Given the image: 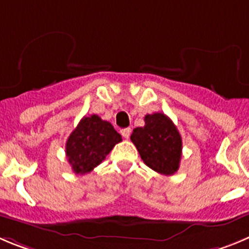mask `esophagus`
I'll return each mask as SVG.
<instances>
[{
	"label": "esophagus",
	"instance_id": "obj_1",
	"mask_svg": "<svg viewBox=\"0 0 249 249\" xmlns=\"http://www.w3.org/2000/svg\"><path fill=\"white\" fill-rule=\"evenodd\" d=\"M120 132H122L123 138H124V139H129L130 138V134H131V129H130V127H126V129H123Z\"/></svg>",
	"mask_w": 249,
	"mask_h": 249
}]
</instances>
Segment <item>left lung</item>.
Returning <instances> with one entry per match:
<instances>
[{"label": "left lung", "instance_id": "left-lung-1", "mask_svg": "<svg viewBox=\"0 0 249 249\" xmlns=\"http://www.w3.org/2000/svg\"><path fill=\"white\" fill-rule=\"evenodd\" d=\"M130 139L151 169L164 176H172L178 171L182 157V138L167 115L147 114L145 126L135 127Z\"/></svg>", "mask_w": 249, "mask_h": 249}]
</instances>
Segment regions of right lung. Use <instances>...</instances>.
Segmentation results:
<instances>
[{"label":"right lung","mask_w":249,"mask_h":249,"mask_svg":"<svg viewBox=\"0 0 249 249\" xmlns=\"http://www.w3.org/2000/svg\"><path fill=\"white\" fill-rule=\"evenodd\" d=\"M122 136L98 115L83 117L66 142V156L73 172L85 174L98 166Z\"/></svg>","instance_id":"1"}]
</instances>
